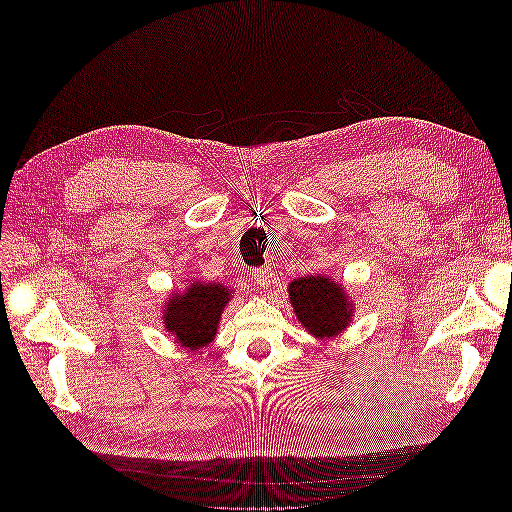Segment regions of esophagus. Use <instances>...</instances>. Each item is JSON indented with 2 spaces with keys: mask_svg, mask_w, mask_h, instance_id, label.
Here are the masks:
<instances>
[{
  "mask_svg": "<svg viewBox=\"0 0 512 512\" xmlns=\"http://www.w3.org/2000/svg\"><path fill=\"white\" fill-rule=\"evenodd\" d=\"M250 273H252V280H254L256 286H260V288H269L271 286L273 271L269 267H265V269H252Z\"/></svg>",
  "mask_w": 512,
  "mask_h": 512,
  "instance_id": "1",
  "label": "esophagus"
}]
</instances>
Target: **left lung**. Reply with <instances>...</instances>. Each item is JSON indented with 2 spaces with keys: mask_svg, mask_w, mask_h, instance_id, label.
<instances>
[{
  "mask_svg": "<svg viewBox=\"0 0 512 512\" xmlns=\"http://www.w3.org/2000/svg\"><path fill=\"white\" fill-rule=\"evenodd\" d=\"M288 294L297 318L312 335L324 339L348 327L352 316L350 303L342 286L327 277H299L288 286Z\"/></svg>",
  "mask_w": 512,
  "mask_h": 512,
  "instance_id": "obj_1",
  "label": "left lung"
}]
</instances>
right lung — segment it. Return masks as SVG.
Returning <instances> with one entry per match:
<instances>
[{"label": "right lung", "mask_w": 512, "mask_h": 512, "mask_svg": "<svg viewBox=\"0 0 512 512\" xmlns=\"http://www.w3.org/2000/svg\"><path fill=\"white\" fill-rule=\"evenodd\" d=\"M230 299V292L222 284H192L179 297L168 301L164 309L166 329L177 342L190 350L207 346L222 316V309Z\"/></svg>", "instance_id": "1"}]
</instances>
